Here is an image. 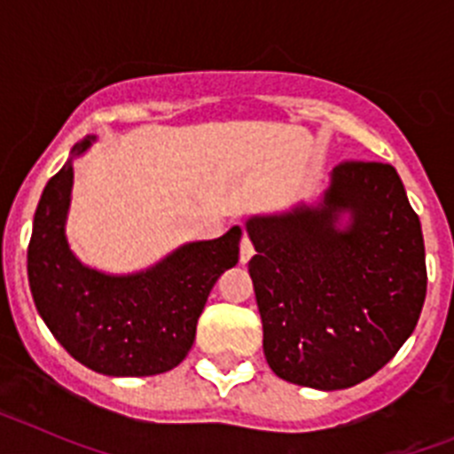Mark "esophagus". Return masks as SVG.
<instances>
[{
  "instance_id": "esophagus-1",
  "label": "esophagus",
  "mask_w": 454,
  "mask_h": 454,
  "mask_svg": "<svg viewBox=\"0 0 454 454\" xmlns=\"http://www.w3.org/2000/svg\"><path fill=\"white\" fill-rule=\"evenodd\" d=\"M252 254H254V247H252L250 239H247V236H243V240H240V263L250 262Z\"/></svg>"
}]
</instances>
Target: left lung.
I'll return each instance as SVG.
<instances>
[{
  "instance_id": "left-lung-1",
  "label": "left lung",
  "mask_w": 454,
  "mask_h": 454,
  "mask_svg": "<svg viewBox=\"0 0 454 454\" xmlns=\"http://www.w3.org/2000/svg\"><path fill=\"white\" fill-rule=\"evenodd\" d=\"M247 263L277 377L318 391L395 356L427 291L420 220L388 163H340L318 200L246 220Z\"/></svg>"
}]
</instances>
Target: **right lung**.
<instances>
[{"mask_svg": "<svg viewBox=\"0 0 454 454\" xmlns=\"http://www.w3.org/2000/svg\"><path fill=\"white\" fill-rule=\"evenodd\" d=\"M95 136L72 147L35 207L27 272L40 318L79 364L111 377H147L186 359L208 293L239 262L240 227L191 240L145 270L114 275L86 266L67 240L74 161Z\"/></svg>", "mask_w": 454, "mask_h": 454, "instance_id": "1", "label": "right lung"}]
</instances>
